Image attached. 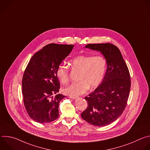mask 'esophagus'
Wrapping results in <instances>:
<instances>
[{
    "label": "esophagus",
    "mask_w": 150,
    "mask_h": 150,
    "mask_svg": "<svg viewBox=\"0 0 150 150\" xmlns=\"http://www.w3.org/2000/svg\"><path fill=\"white\" fill-rule=\"evenodd\" d=\"M78 97H74V96H70V98L72 99H76Z\"/></svg>",
    "instance_id": "obj_1"
}]
</instances>
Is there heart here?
<instances>
[{
  "label": "heart",
  "instance_id": "b5f03b06",
  "mask_svg": "<svg viewBox=\"0 0 150 150\" xmlns=\"http://www.w3.org/2000/svg\"><path fill=\"white\" fill-rule=\"evenodd\" d=\"M74 70L79 71L78 82L72 83L63 89L64 94L77 97L86 93L88 89L97 88L101 83L107 70V61L101 55H81L71 61ZM57 79L62 84L69 82V69L64 65L60 64L56 71Z\"/></svg>",
  "mask_w": 150,
  "mask_h": 150
}]
</instances>
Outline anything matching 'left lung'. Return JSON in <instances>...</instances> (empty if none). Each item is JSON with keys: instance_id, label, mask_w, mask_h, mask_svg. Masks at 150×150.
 Instances as JSON below:
<instances>
[{"instance_id": "left-lung-1", "label": "left lung", "mask_w": 150, "mask_h": 150, "mask_svg": "<svg viewBox=\"0 0 150 150\" xmlns=\"http://www.w3.org/2000/svg\"><path fill=\"white\" fill-rule=\"evenodd\" d=\"M85 48L100 52L107 61V70L99 86L85 97L88 106L81 117L91 125L104 126L117 120L124 111L129 96L130 74L116 46L89 44Z\"/></svg>"}]
</instances>
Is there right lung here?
I'll return each instance as SVG.
<instances>
[{
  "label": "right lung",
  "mask_w": 150,
  "mask_h": 150,
  "mask_svg": "<svg viewBox=\"0 0 150 150\" xmlns=\"http://www.w3.org/2000/svg\"><path fill=\"white\" fill-rule=\"evenodd\" d=\"M74 47L49 44L31 58L23 75L22 93L25 109L33 120L45 123L58 118L59 103L65 96L57 94L60 83L56 71Z\"/></svg>",
  "instance_id": "1"
}]
</instances>
